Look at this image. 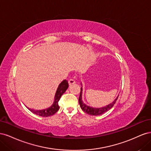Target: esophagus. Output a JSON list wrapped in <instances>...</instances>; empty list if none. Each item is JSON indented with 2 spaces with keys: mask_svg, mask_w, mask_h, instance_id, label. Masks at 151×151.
<instances>
[{
  "mask_svg": "<svg viewBox=\"0 0 151 151\" xmlns=\"http://www.w3.org/2000/svg\"><path fill=\"white\" fill-rule=\"evenodd\" d=\"M74 83H76V81L74 79H70L68 80V84H69V85H72V84H74Z\"/></svg>",
  "mask_w": 151,
  "mask_h": 151,
  "instance_id": "1",
  "label": "esophagus"
}]
</instances>
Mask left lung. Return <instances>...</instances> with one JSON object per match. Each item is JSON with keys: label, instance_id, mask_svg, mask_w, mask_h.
Returning a JSON list of instances; mask_svg holds the SVG:
<instances>
[{"label": "left lung", "instance_id": "1", "mask_svg": "<svg viewBox=\"0 0 151 151\" xmlns=\"http://www.w3.org/2000/svg\"><path fill=\"white\" fill-rule=\"evenodd\" d=\"M82 94H83V88H81V93H80V96H79V103L80 104V106L81 108V109H83V110L86 113L89 114V115H94V116H98V115H102L104 113L108 111V110H109L113 106L114 104H115L116 100L118 98V96L114 100V101L106 106H105L104 107H101V108H93V107H91L89 106H88V105H86V104H84L83 101V100H82Z\"/></svg>", "mask_w": 151, "mask_h": 151}]
</instances>
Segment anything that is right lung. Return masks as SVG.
<instances>
[{
    "label": "right lung",
    "instance_id": "1",
    "mask_svg": "<svg viewBox=\"0 0 151 151\" xmlns=\"http://www.w3.org/2000/svg\"><path fill=\"white\" fill-rule=\"evenodd\" d=\"M68 88V83L67 80H63L62 83L59 84L57 90L56 91L55 96V100L53 104L51 106L45 109H42V110H35V109H33L28 108L29 111H31L32 113H33L36 115L43 116V117H47L51 115H54L55 113L57 112V111L59 109V106H58V101L60 100L62 95L64 93L67 88Z\"/></svg>",
    "mask_w": 151,
    "mask_h": 151
}]
</instances>
